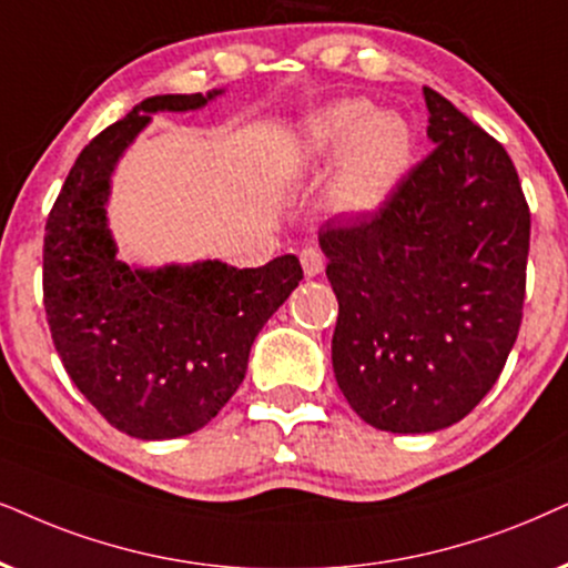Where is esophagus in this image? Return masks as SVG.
I'll use <instances>...</instances> for the list:
<instances>
[{
    "instance_id": "esophagus-1",
    "label": "esophagus",
    "mask_w": 568,
    "mask_h": 568,
    "mask_svg": "<svg viewBox=\"0 0 568 568\" xmlns=\"http://www.w3.org/2000/svg\"><path fill=\"white\" fill-rule=\"evenodd\" d=\"M298 260H301V267H304V272H306L308 277L320 275V272L325 270V256H322L317 248H304L298 254Z\"/></svg>"
}]
</instances>
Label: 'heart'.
I'll return each mask as SVG.
<instances>
[{
    "instance_id": "b5f03b06",
    "label": "heart",
    "mask_w": 568,
    "mask_h": 568,
    "mask_svg": "<svg viewBox=\"0 0 568 568\" xmlns=\"http://www.w3.org/2000/svg\"><path fill=\"white\" fill-rule=\"evenodd\" d=\"M301 143L312 160L341 156L329 181V204L346 214L377 212L404 181L414 152L406 120L377 112L364 99H343L312 114Z\"/></svg>"
}]
</instances>
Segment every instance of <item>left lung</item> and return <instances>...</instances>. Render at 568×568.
Returning a JSON list of instances; mask_svg holds the SVG:
<instances>
[{"instance_id":"obj_1","label":"left lung","mask_w":568,"mask_h":568,"mask_svg":"<svg viewBox=\"0 0 568 568\" xmlns=\"http://www.w3.org/2000/svg\"><path fill=\"white\" fill-rule=\"evenodd\" d=\"M435 149L372 217L320 231L337 296L333 369L385 433L456 425L521 325L529 206L506 149L425 85Z\"/></svg>"}]
</instances>
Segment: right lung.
<instances>
[{
    "instance_id": "1",
    "label": "right lung",
    "mask_w": 568,
    "mask_h": 568,
    "mask_svg": "<svg viewBox=\"0 0 568 568\" xmlns=\"http://www.w3.org/2000/svg\"><path fill=\"white\" fill-rule=\"evenodd\" d=\"M217 93L143 99L78 154L47 220L44 308L62 367L112 427L141 440L210 425L246 377L254 337L304 277L293 254L256 270L118 260L104 210L114 164L154 112L199 110Z\"/></svg>"
}]
</instances>
